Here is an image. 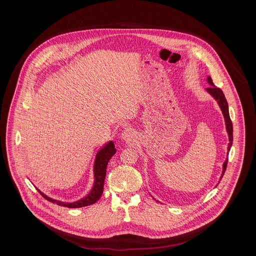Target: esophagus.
<instances>
[{
  "mask_svg": "<svg viewBox=\"0 0 256 256\" xmlns=\"http://www.w3.org/2000/svg\"><path fill=\"white\" fill-rule=\"evenodd\" d=\"M120 138H122V140H124L126 142H132L136 140V134H134V132L132 130L126 128L122 132Z\"/></svg>",
  "mask_w": 256,
  "mask_h": 256,
  "instance_id": "esophagus-1",
  "label": "esophagus"
}]
</instances>
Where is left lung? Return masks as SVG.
I'll list each match as a JSON object with an SVG mask.
<instances>
[{"instance_id": "obj_1", "label": "left lung", "mask_w": 256, "mask_h": 256, "mask_svg": "<svg viewBox=\"0 0 256 256\" xmlns=\"http://www.w3.org/2000/svg\"><path fill=\"white\" fill-rule=\"evenodd\" d=\"M206 82L208 83V85L210 87L208 88H206V91L216 101L218 107L221 108L222 110V114H223V116H224V120H225V124H226V130H227V134H228V138H229V144H228V148H227V155L232 147V144H233V124H232V122H231V118H230V114H229V106H228V102L225 98V95L223 93V91L220 89V88H216L210 77L208 76L206 78ZM227 163H228V158H226L225 162L223 163V171H222V174H221V177H220V181L226 171V167H227ZM220 181H218V184H220ZM218 186V184H216ZM153 198V196H152ZM155 200V198H154ZM158 202V200H157Z\"/></svg>"}]
</instances>
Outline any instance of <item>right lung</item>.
I'll use <instances>...</instances> for the list:
<instances>
[{"mask_svg": "<svg viewBox=\"0 0 256 256\" xmlns=\"http://www.w3.org/2000/svg\"><path fill=\"white\" fill-rule=\"evenodd\" d=\"M116 153V149L114 142L110 140L107 142L102 149H100L95 157L94 161V166H93V174H94V184L93 188L90 190V192L83 198L74 202H60L54 200L44 192H42L38 188H36L38 190V192L48 200L56 204L62 206H66L70 208H82V206H87L90 204H95L102 196L103 192V186H104V180L106 176V167L109 162V160L112 159V157Z\"/></svg>", "mask_w": 256, "mask_h": 256, "instance_id": "right-lung-1", "label": "right lung"}]
</instances>
